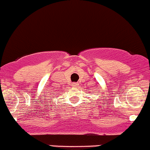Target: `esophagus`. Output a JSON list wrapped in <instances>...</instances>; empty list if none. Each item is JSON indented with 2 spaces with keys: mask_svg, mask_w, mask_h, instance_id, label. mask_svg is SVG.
I'll list each match as a JSON object with an SVG mask.
<instances>
[{
  "mask_svg": "<svg viewBox=\"0 0 150 150\" xmlns=\"http://www.w3.org/2000/svg\"><path fill=\"white\" fill-rule=\"evenodd\" d=\"M78 85H79V84L76 83H72L73 86H75V87H76V86H78Z\"/></svg>",
  "mask_w": 150,
  "mask_h": 150,
  "instance_id": "obj_1",
  "label": "esophagus"
}]
</instances>
